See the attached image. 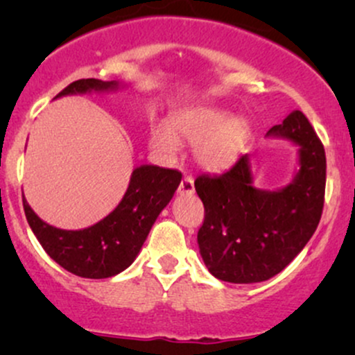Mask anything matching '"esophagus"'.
Instances as JSON below:
<instances>
[{"label": "esophagus", "instance_id": "obj_1", "mask_svg": "<svg viewBox=\"0 0 355 355\" xmlns=\"http://www.w3.org/2000/svg\"><path fill=\"white\" fill-rule=\"evenodd\" d=\"M195 191L193 178L191 177H183L180 185H178V193L180 195H191Z\"/></svg>", "mask_w": 355, "mask_h": 355}]
</instances>
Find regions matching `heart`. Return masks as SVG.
<instances>
[{
  "instance_id": "1",
  "label": "heart",
  "mask_w": 355,
  "mask_h": 355,
  "mask_svg": "<svg viewBox=\"0 0 355 355\" xmlns=\"http://www.w3.org/2000/svg\"><path fill=\"white\" fill-rule=\"evenodd\" d=\"M170 130L155 128L150 133V145L162 155L177 152V140L195 145V160L209 172H220L230 166L242 150L248 135V123L243 118H230L220 108L203 107L189 110L170 120Z\"/></svg>"
}]
</instances>
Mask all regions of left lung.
I'll list each match as a JSON object with an SVG mask.
<instances>
[{"label": "left lung", "instance_id": "8db88e82", "mask_svg": "<svg viewBox=\"0 0 355 355\" xmlns=\"http://www.w3.org/2000/svg\"><path fill=\"white\" fill-rule=\"evenodd\" d=\"M267 135L300 146L294 183L279 191L252 187L248 155L222 175H200L195 190L205 217L198 248L211 275L234 284H254L282 272L319 225L325 195V150L300 110H294Z\"/></svg>", "mask_w": 355, "mask_h": 355}]
</instances>
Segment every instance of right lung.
<instances>
[{
    "instance_id": "obj_1",
    "label": "right lung",
    "mask_w": 355,
    "mask_h": 355,
    "mask_svg": "<svg viewBox=\"0 0 355 355\" xmlns=\"http://www.w3.org/2000/svg\"><path fill=\"white\" fill-rule=\"evenodd\" d=\"M115 81L76 80L56 95L89 89H108ZM178 170L144 165L133 170L128 190L108 217L83 230H61L44 223L23 197V209L31 230L48 255L64 270L85 279H108L132 266L148 237L153 222L178 189Z\"/></svg>"
}]
</instances>
